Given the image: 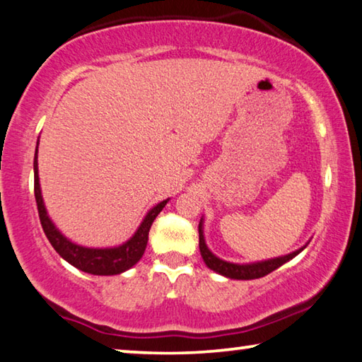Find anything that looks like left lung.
<instances>
[{"label":"left lung","instance_id":"1","mask_svg":"<svg viewBox=\"0 0 362 362\" xmlns=\"http://www.w3.org/2000/svg\"><path fill=\"white\" fill-rule=\"evenodd\" d=\"M202 226H204V223H202V220H200V223H199V248H200V255H202L205 264L209 266L210 269L218 272V274L229 277V279H239V281L259 279V277L269 274V272L277 269L284 263L290 262V259H292L293 257H297V255L306 247V245L301 247V248H298V250H295L292 253L284 255V257L264 259V262H258V263H248V264L229 263V262H224V259H221V258H218L216 255H213L210 252V248L205 244Z\"/></svg>","mask_w":362,"mask_h":362}]
</instances>
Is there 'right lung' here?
<instances>
[{
    "mask_svg": "<svg viewBox=\"0 0 362 362\" xmlns=\"http://www.w3.org/2000/svg\"><path fill=\"white\" fill-rule=\"evenodd\" d=\"M33 173H35V200H37L38 206V215L41 226H43L45 234L47 240L51 242V245L54 247V250L61 255L65 262L70 263L80 271H85L88 274L94 276H114L125 272L127 269L133 268V266L139 262L144 255L147 240H149V230L153 220L157 215L163 210V206L167 205L168 199L163 202L157 204L153 209L149 210L144 220H142L141 226L133 234L129 240L125 244L112 247V248H90L76 245L72 240H69L61 230H59L54 223L51 221V218L47 216L46 206L43 202V195H41L40 189V177H38V142H37V151H35L33 158Z\"/></svg>",
    "mask_w": 362,
    "mask_h": 362,
    "instance_id": "add662e5",
    "label": "right lung"
}]
</instances>
